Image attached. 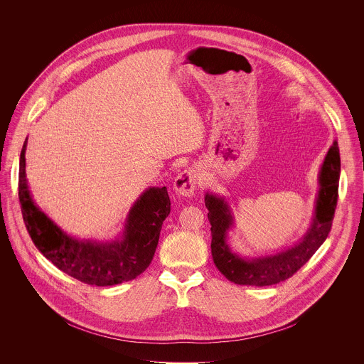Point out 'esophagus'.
I'll return each mask as SVG.
<instances>
[{
  "mask_svg": "<svg viewBox=\"0 0 364 364\" xmlns=\"http://www.w3.org/2000/svg\"><path fill=\"white\" fill-rule=\"evenodd\" d=\"M199 171L195 166L183 169L173 181V191L179 196H192L196 191Z\"/></svg>",
  "mask_w": 364,
  "mask_h": 364,
  "instance_id": "obj_1",
  "label": "esophagus"
}]
</instances>
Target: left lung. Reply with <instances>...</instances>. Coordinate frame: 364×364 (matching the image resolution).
<instances>
[{
    "mask_svg": "<svg viewBox=\"0 0 364 364\" xmlns=\"http://www.w3.org/2000/svg\"><path fill=\"white\" fill-rule=\"evenodd\" d=\"M341 176V156L338 141L329 147L318 172V193L314 215L301 238L290 247L257 257L241 255L231 250L228 232L235 227V217L225 196L208 191L205 205L211 224V255L217 269L232 283L247 286H270L293 276L306 264L326 240L335 208Z\"/></svg>",
    "mask_w": 364,
    "mask_h": 364,
    "instance_id": "1",
    "label": "left lung"
}]
</instances>
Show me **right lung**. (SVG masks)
Segmentation results:
<instances>
[{"label": "right lung", "mask_w": 364, "mask_h": 364, "mask_svg": "<svg viewBox=\"0 0 364 364\" xmlns=\"http://www.w3.org/2000/svg\"><path fill=\"white\" fill-rule=\"evenodd\" d=\"M26 146L19 158V202L36 248L68 276L91 286H113L141 274L156 254L164 220L171 211L166 186H150L129 210L123 228L110 241L65 232L33 200L26 179Z\"/></svg>", "instance_id": "1"}]
</instances>
